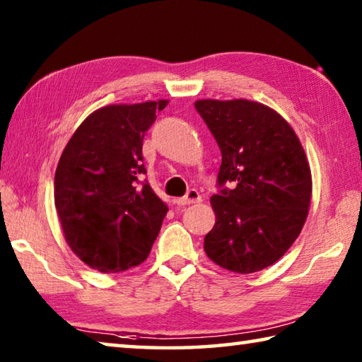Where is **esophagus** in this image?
Wrapping results in <instances>:
<instances>
[{
	"instance_id": "34e87169",
	"label": "esophagus",
	"mask_w": 362,
	"mask_h": 362,
	"mask_svg": "<svg viewBox=\"0 0 362 362\" xmlns=\"http://www.w3.org/2000/svg\"><path fill=\"white\" fill-rule=\"evenodd\" d=\"M199 202H202V195L199 194V191H195V189H191L185 197L181 199H176L175 204L177 205H191V204H199Z\"/></svg>"
}]
</instances>
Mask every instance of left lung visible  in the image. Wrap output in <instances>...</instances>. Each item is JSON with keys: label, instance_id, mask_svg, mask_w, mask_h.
<instances>
[{"label": "left lung", "instance_id": "1", "mask_svg": "<svg viewBox=\"0 0 362 362\" xmlns=\"http://www.w3.org/2000/svg\"><path fill=\"white\" fill-rule=\"evenodd\" d=\"M195 110L223 154L211 197L216 224L204 250L214 264L255 274L275 264L299 237L312 200L305 151L275 110L251 100H199Z\"/></svg>", "mask_w": 362, "mask_h": 362}]
</instances>
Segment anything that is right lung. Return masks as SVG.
Masks as SVG:
<instances>
[{
	"label": "right lung",
	"instance_id": "add662e5",
	"mask_svg": "<svg viewBox=\"0 0 362 362\" xmlns=\"http://www.w3.org/2000/svg\"><path fill=\"white\" fill-rule=\"evenodd\" d=\"M168 100L110 105L86 117L55 170L54 200L69 248L103 274L149 256L168 206L141 181L143 138Z\"/></svg>",
	"mask_w": 362,
	"mask_h": 362
}]
</instances>
